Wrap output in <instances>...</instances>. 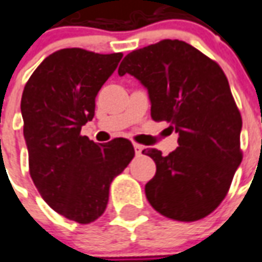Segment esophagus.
I'll return each mask as SVG.
<instances>
[{
    "label": "esophagus",
    "instance_id": "34e87169",
    "mask_svg": "<svg viewBox=\"0 0 262 262\" xmlns=\"http://www.w3.org/2000/svg\"><path fill=\"white\" fill-rule=\"evenodd\" d=\"M134 149H135V155H137V157H140V155H142L144 146L140 145V144H134Z\"/></svg>",
    "mask_w": 262,
    "mask_h": 262
}]
</instances>
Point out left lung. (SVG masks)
I'll return each instance as SVG.
<instances>
[{
	"mask_svg": "<svg viewBox=\"0 0 262 262\" xmlns=\"http://www.w3.org/2000/svg\"><path fill=\"white\" fill-rule=\"evenodd\" d=\"M145 87L151 117L169 122L179 146L165 157L155 148L157 173L145 185L161 214L194 222L222 203L241 164L240 111L222 68L183 40L165 39L131 52L118 68Z\"/></svg>",
	"mask_w": 262,
	"mask_h": 262,
	"instance_id": "1",
	"label": "left lung"
}]
</instances>
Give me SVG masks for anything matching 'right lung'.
Wrapping results in <instances>:
<instances>
[{"mask_svg": "<svg viewBox=\"0 0 262 262\" xmlns=\"http://www.w3.org/2000/svg\"><path fill=\"white\" fill-rule=\"evenodd\" d=\"M121 57L60 49L39 64L22 93L31 178L53 210L77 223L104 213L110 183L135 155L125 138L100 145L80 135L94 117L98 90Z\"/></svg>", "mask_w": 262, "mask_h": 262, "instance_id": "right-lung-1", "label": "right lung"}]
</instances>
